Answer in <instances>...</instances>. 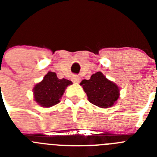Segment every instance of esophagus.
<instances>
[{
    "mask_svg": "<svg viewBox=\"0 0 157 157\" xmlns=\"http://www.w3.org/2000/svg\"><path fill=\"white\" fill-rule=\"evenodd\" d=\"M72 81L74 82H79L80 81V77L78 75H74L72 77Z\"/></svg>",
    "mask_w": 157,
    "mask_h": 157,
    "instance_id": "obj_1",
    "label": "esophagus"
}]
</instances>
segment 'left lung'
Returning <instances> with one entry per match:
<instances>
[{
	"label": "left lung",
	"mask_w": 157,
	"mask_h": 157,
	"mask_svg": "<svg viewBox=\"0 0 157 157\" xmlns=\"http://www.w3.org/2000/svg\"><path fill=\"white\" fill-rule=\"evenodd\" d=\"M80 85L86 94L89 101L100 108L112 107L120 98L119 86L101 71L92 75L89 80H82Z\"/></svg>",
	"instance_id": "1"
}]
</instances>
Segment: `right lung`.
Segmentation results:
<instances>
[{"mask_svg":"<svg viewBox=\"0 0 157 157\" xmlns=\"http://www.w3.org/2000/svg\"><path fill=\"white\" fill-rule=\"evenodd\" d=\"M70 80L58 78L55 72L48 71L33 89L34 101L43 108H49L59 102L65 89L71 85Z\"/></svg>","mask_w":157,"mask_h":157,"instance_id":"1","label":"right lung"}]
</instances>
